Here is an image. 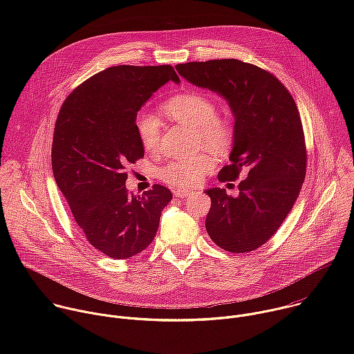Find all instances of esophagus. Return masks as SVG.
Returning <instances> with one entry per match:
<instances>
[{
    "mask_svg": "<svg viewBox=\"0 0 354 354\" xmlns=\"http://www.w3.org/2000/svg\"><path fill=\"white\" fill-rule=\"evenodd\" d=\"M193 192H189V190H175L174 192V194H175V197H187V196H190Z\"/></svg>",
    "mask_w": 354,
    "mask_h": 354,
    "instance_id": "1",
    "label": "esophagus"
}]
</instances>
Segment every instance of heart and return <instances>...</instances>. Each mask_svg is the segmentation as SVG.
Returning <instances> with one entry per match:
<instances>
[{
    "instance_id": "heart-1",
    "label": "heart",
    "mask_w": 354,
    "mask_h": 354,
    "mask_svg": "<svg viewBox=\"0 0 354 354\" xmlns=\"http://www.w3.org/2000/svg\"><path fill=\"white\" fill-rule=\"evenodd\" d=\"M162 111L175 122L197 129L200 145L225 154L234 144L235 126L227 116L217 115L214 100L200 91H185L174 95L162 105ZM136 134L141 145L157 153L161 145L162 120L149 111H140L134 120ZM216 167V158L210 153H200L193 157H179L169 160L160 168V176L171 186L180 189L193 187L201 182Z\"/></svg>"
}]
</instances>
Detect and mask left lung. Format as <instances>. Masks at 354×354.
I'll return each instance as SVG.
<instances>
[{"mask_svg": "<svg viewBox=\"0 0 354 354\" xmlns=\"http://www.w3.org/2000/svg\"><path fill=\"white\" fill-rule=\"evenodd\" d=\"M190 84L221 95L235 119L230 165L220 182L235 180L239 194L207 189L212 207L206 230L220 248L248 254L266 243L292 209L307 172L301 118L287 88L269 71L236 59L176 66Z\"/></svg>", "mask_w": 354, "mask_h": 354, "instance_id": "1", "label": "left lung"}]
</instances>
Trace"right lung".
<instances>
[{"label":"right lung","instance_id":"obj_1","mask_svg":"<svg viewBox=\"0 0 354 354\" xmlns=\"http://www.w3.org/2000/svg\"><path fill=\"white\" fill-rule=\"evenodd\" d=\"M179 82L172 66H115L92 75L64 100L52 147L57 186L89 243L127 259L153 242L169 189L154 185L134 196L126 167L144 157L137 112L160 86Z\"/></svg>","mask_w":354,"mask_h":354}]
</instances>
